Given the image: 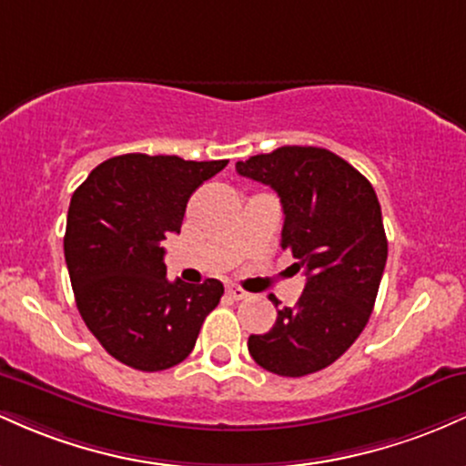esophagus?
I'll list each match as a JSON object with an SVG mask.
<instances>
[{
	"mask_svg": "<svg viewBox=\"0 0 466 466\" xmlns=\"http://www.w3.org/2000/svg\"><path fill=\"white\" fill-rule=\"evenodd\" d=\"M227 292H228V297H231V299H235V301H239V299H247V297H248V292L239 289V286H228Z\"/></svg>",
	"mask_w": 466,
	"mask_h": 466,
	"instance_id": "esophagus-1",
	"label": "esophagus"
}]
</instances>
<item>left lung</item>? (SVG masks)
<instances>
[{
  "label": "left lung",
  "mask_w": 466,
  "mask_h": 466,
  "mask_svg": "<svg viewBox=\"0 0 466 466\" xmlns=\"http://www.w3.org/2000/svg\"><path fill=\"white\" fill-rule=\"evenodd\" d=\"M235 169L277 191L281 248L306 275L295 308L277 310L268 332L250 334V357L279 376L319 372L357 341L372 315L388 261L379 198L368 177L321 147L286 145ZM270 301L279 303L273 295Z\"/></svg>",
  "instance_id": "1"
}]
</instances>
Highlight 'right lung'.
Masks as SVG:
<instances>
[{
    "label": "right lung",
    "instance_id": "add662e5",
    "mask_svg": "<svg viewBox=\"0 0 466 466\" xmlns=\"http://www.w3.org/2000/svg\"><path fill=\"white\" fill-rule=\"evenodd\" d=\"M228 160L125 154L92 169L72 193L64 253L76 308L107 354L160 372L191 354L222 281L167 279L169 233H180L191 193Z\"/></svg>",
    "mask_w": 466,
    "mask_h": 466
}]
</instances>
